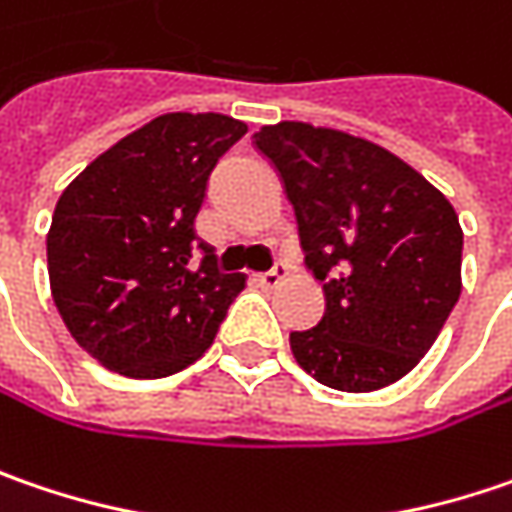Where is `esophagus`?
I'll return each instance as SVG.
<instances>
[{
	"label": "esophagus",
	"mask_w": 512,
	"mask_h": 512,
	"mask_svg": "<svg viewBox=\"0 0 512 512\" xmlns=\"http://www.w3.org/2000/svg\"><path fill=\"white\" fill-rule=\"evenodd\" d=\"M285 276H288V265H285V262H273V268H270L268 273H262L259 282H262L265 288H276Z\"/></svg>",
	"instance_id": "obj_1"
}]
</instances>
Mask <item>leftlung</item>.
<instances>
[{
	"mask_svg": "<svg viewBox=\"0 0 512 512\" xmlns=\"http://www.w3.org/2000/svg\"><path fill=\"white\" fill-rule=\"evenodd\" d=\"M276 169L325 314L291 331L296 363L322 386L374 392L432 348L461 296L464 233L447 198L377 143L276 123L253 135Z\"/></svg>",
	"mask_w": 512,
	"mask_h": 512,
	"instance_id": "8db88e82",
	"label": "left lung"
}]
</instances>
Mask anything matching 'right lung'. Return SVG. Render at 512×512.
Returning a JSON list of instances; mask_svg holds the SVG:
<instances>
[{
	"label": "right lung",
	"mask_w": 512,
	"mask_h": 512,
	"mask_svg": "<svg viewBox=\"0 0 512 512\" xmlns=\"http://www.w3.org/2000/svg\"><path fill=\"white\" fill-rule=\"evenodd\" d=\"M244 132L242 120L213 112L155 117L60 195L48 230L51 294L71 337L106 369L169 377L216 340L244 276L218 270L192 221L218 158Z\"/></svg>",
	"instance_id": "add662e5"
}]
</instances>
